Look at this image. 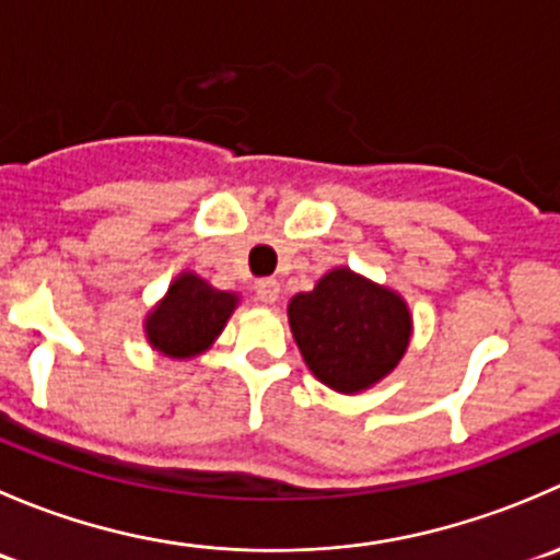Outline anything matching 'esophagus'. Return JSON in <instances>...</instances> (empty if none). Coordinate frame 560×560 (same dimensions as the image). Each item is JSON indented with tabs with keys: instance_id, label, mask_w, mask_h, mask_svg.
Instances as JSON below:
<instances>
[{
	"instance_id": "obj_1",
	"label": "esophagus",
	"mask_w": 560,
	"mask_h": 560,
	"mask_svg": "<svg viewBox=\"0 0 560 560\" xmlns=\"http://www.w3.org/2000/svg\"><path fill=\"white\" fill-rule=\"evenodd\" d=\"M254 292H257L259 303H276L281 295V287L276 279H259L257 284H254Z\"/></svg>"
}]
</instances>
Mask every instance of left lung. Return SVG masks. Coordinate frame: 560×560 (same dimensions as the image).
I'll return each instance as SVG.
<instances>
[{
    "mask_svg": "<svg viewBox=\"0 0 560 560\" xmlns=\"http://www.w3.org/2000/svg\"><path fill=\"white\" fill-rule=\"evenodd\" d=\"M290 327L308 371L343 395L382 382L406 354L411 314L404 298L349 268L290 301Z\"/></svg>",
    "mask_w": 560,
    "mask_h": 560,
    "instance_id": "8db88e82",
    "label": "left lung"
}]
</instances>
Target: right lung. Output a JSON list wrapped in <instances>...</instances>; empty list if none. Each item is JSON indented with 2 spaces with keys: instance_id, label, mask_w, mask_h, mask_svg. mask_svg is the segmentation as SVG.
<instances>
[{
  "instance_id": "right-lung-1",
  "label": "right lung",
  "mask_w": 560,
  "mask_h": 560,
  "mask_svg": "<svg viewBox=\"0 0 560 560\" xmlns=\"http://www.w3.org/2000/svg\"><path fill=\"white\" fill-rule=\"evenodd\" d=\"M235 306V292L217 290L197 273L184 270L145 316V338L165 358H197L217 341Z\"/></svg>"
}]
</instances>
